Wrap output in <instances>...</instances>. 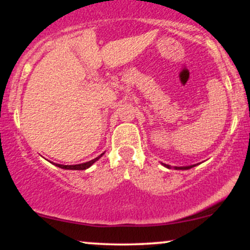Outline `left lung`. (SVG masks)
<instances>
[{
  "instance_id": "8db88e82",
  "label": "left lung",
  "mask_w": 250,
  "mask_h": 250,
  "mask_svg": "<svg viewBox=\"0 0 250 250\" xmlns=\"http://www.w3.org/2000/svg\"><path fill=\"white\" fill-rule=\"evenodd\" d=\"M163 166H165V167H167V168H170V166H168V165H165V163H162ZM193 167H195V165H193V166H187V167H174L175 169H176V170H187V169H190V168H193Z\"/></svg>"
}]
</instances>
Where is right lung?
Wrapping results in <instances>:
<instances>
[{
  "instance_id": "obj_1",
  "label": "right lung",
  "mask_w": 250,
  "mask_h": 250,
  "mask_svg": "<svg viewBox=\"0 0 250 250\" xmlns=\"http://www.w3.org/2000/svg\"><path fill=\"white\" fill-rule=\"evenodd\" d=\"M104 154V153H103ZM103 154H101L100 155V156H97L96 159H94V160H91V161H88V162H85V163H80V165H74V166H64V165H57L56 163V166L57 167H60V168H62V169H69V170H84V169H88L89 167H90L91 165H93V163H95L97 160L100 159V157L102 156Z\"/></svg>"
}]
</instances>
